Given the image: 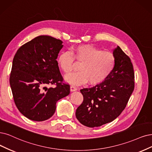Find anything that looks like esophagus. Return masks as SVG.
Instances as JSON below:
<instances>
[{
  "instance_id": "34e87169",
  "label": "esophagus",
  "mask_w": 152,
  "mask_h": 152,
  "mask_svg": "<svg viewBox=\"0 0 152 152\" xmlns=\"http://www.w3.org/2000/svg\"><path fill=\"white\" fill-rule=\"evenodd\" d=\"M70 90H71V91H76L77 90V88L75 87V86H71V87H70Z\"/></svg>"
}]
</instances>
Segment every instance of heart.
Here are the masks:
<instances>
[{
    "mask_svg": "<svg viewBox=\"0 0 152 152\" xmlns=\"http://www.w3.org/2000/svg\"><path fill=\"white\" fill-rule=\"evenodd\" d=\"M72 54L77 61L82 63L78 67L79 71L65 76V80L71 85H80L88 81L90 85L100 83L111 74L115 65L113 54L90 45L75 47L72 50ZM72 55L68 51H64L59 56V66L65 73L72 70L74 58Z\"/></svg>",
    "mask_w": 152,
    "mask_h": 152,
    "instance_id": "heart-1",
    "label": "heart"
}]
</instances>
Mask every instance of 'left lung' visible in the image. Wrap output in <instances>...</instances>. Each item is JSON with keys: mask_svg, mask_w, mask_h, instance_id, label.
<instances>
[{"mask_svg": "<svg viewBox=\"0 0 152 152\" xmlns=\"http://www.w3.org/2000/svg\"><path fill=\"white\" fill-rule=\"evenodd\" d=\"M115 65L111 74L98 85L80 91L83 102L76 111L77 120L88 127L113 121L126 107L134 86L130 58L118 46L113 50Z\"/></svg>", "mask_w": 152, "mask_h": 152, "instance_id": "1", "label": "left lung"}]
</instances>
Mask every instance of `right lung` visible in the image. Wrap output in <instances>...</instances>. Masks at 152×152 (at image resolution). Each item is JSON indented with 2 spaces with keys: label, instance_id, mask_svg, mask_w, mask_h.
<instances>
[{
  "label": "right lung",
  "instance_id": "add662e5",
  "mask_svg": "<svg viewBox=\"0 0 152 152\" xmlns=\"http://www.w3.org/2000/svg\"><path fill=\"white\" fill-rule=\"evenodd\" d=\"M63 41L39 36L18 50L12 62L10 85L17 108L29 120L45 121L55 113L56 103L67 96L70 86L63 83L56 61ZM56 84L48 88V84Z\"/></svg>",
  "mask_w": 152,
  "mask_h": 152
}]
</instances>
